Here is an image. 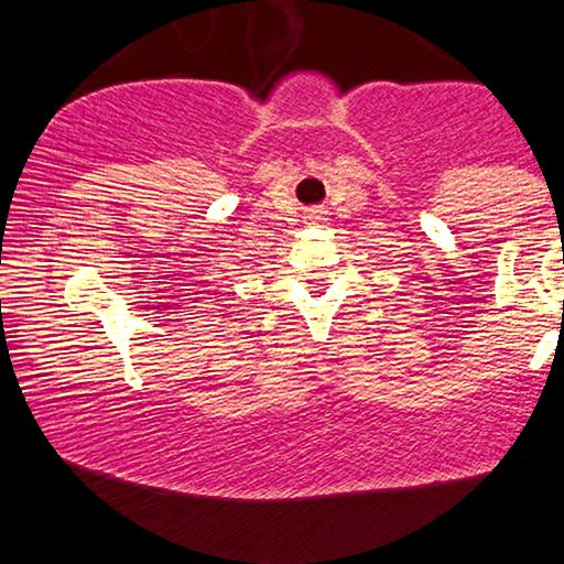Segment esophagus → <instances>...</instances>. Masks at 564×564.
<instances>
[{
    "mask_svg": "<svg viewBox=\"0 0 564 564\" xmlns=\"http://www.w3.org/2000/svg\"><path fill=\"white\" fill-rule=\"evenodd\" d=\"M305 218H308V221H313V224H318V221H323V216H321V212H311L308 216H305Z\"/></svg>",
    "mask_w": 564,
    "mask_h": 564,
    "instance_id": "esophagus-1",
    "label": "esophagus"
}]
</instances>
